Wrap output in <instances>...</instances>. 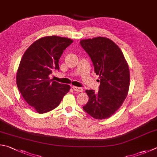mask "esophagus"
Here are the masks:
<instances>
[{
	"label": "esophagus",
	"instance_id": "34e87169",
	"mask_svg": "<svg viewBox=\"0 0 157 157\" xmlns=\"http://www.w3.org/2000/svg\"><path fill=\"white\" fill-rule=\"evenodd\" d=\"M73 89L74 91H75V92L77 93H79V92H82V90H83V89H82V88H79V87H77V86H73Z\"/></svg>",
	"mask_w": 157,
	"mask_h": 157
}]
</instances>
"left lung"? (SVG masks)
I'll return each instance as SVG.
<instances>
[{"label":"left lung","mask_w":157,"mask_h":157,"mask_svg":"<svg viewBox=\"0 0 157 157\" xmlns=\"http://www.w3.org/2000/svg\"><path fill=\"white\" fill-rule=\"evenodd\" d=\"M80 44L93 62L100 78L98 93L86 90L88 101L83 109L97 119L110 117L121 106L130 86V71L117 45L104 37L82 40Z\"/></svg>","instance_id":"1"}]
</instances>
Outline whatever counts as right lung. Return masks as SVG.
Wrapping results in <instances>:
<instances>
[{"mask_svg":"<svg viewBox=\"0 0 157 157\" xmlns=\"http://www.w3.org/2000/svg\"><path fill=\"white\" fill-rule=\"evenodd\" d=\"M73 40L56 36L34 42L25 51L16 74L20 93L38 113L53 110L69 92L70 86L50 79L49 75L59 70V59Z\"/></svg>","mask_w":157,"mask_h":157,"instance_id":"1","label":"right lung"}]
</instances>
